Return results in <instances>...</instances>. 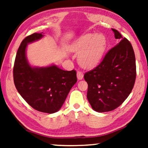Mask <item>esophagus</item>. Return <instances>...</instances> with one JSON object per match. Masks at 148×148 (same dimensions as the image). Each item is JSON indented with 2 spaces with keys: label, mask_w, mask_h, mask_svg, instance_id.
Wrapping results in <instances>:
<instances>
[{
  "label": "esophagus",
  "mask_w": 148,
  "mask_h": 148,
  "mask_svg": "<svg viewBox=\"0 0 148 148\" xmlns=\"http://www.w3.org/2000/svg\"><path fill=\"white\" fill-rule=\"evenodd\" d=\"M77 79H78L79 80V79H83V77H84V74L82 73V72L77 71Z\"/></svg>",
  "instance_id": "34e87169"
}]
</instances>
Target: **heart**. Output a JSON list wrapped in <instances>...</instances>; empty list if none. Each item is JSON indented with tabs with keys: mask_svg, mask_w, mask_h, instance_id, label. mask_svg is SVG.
Returning <instances> with one entry per match:
<instances>
[{
	"mask_svg": "<svg viewBox=\"0 0 148 148\" xmlns=\"http://www.w3.org/2000/svg\"><path fill=\"white\" fill-rule=\"evenodd\" d=\"M106 46V40L102 34L87 33L80 36L70 47V50L79 53L78 62L85 69L97 66L103 55Z\"/></svg>",
	"mask_w": 148,
	"mask_h": 148,
	"instance_id": "b5f03b06",
	"label": "heart"
}]
</instances>
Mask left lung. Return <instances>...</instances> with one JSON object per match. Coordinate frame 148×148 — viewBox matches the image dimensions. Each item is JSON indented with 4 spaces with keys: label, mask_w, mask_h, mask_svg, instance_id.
I'll use <instances>...</instances> for the list:
<instances>
[{
    "label": "left lung",
    "mask_w": 148,
    "mask_h": 148,
    "mask_svg": "<svg viewBox=\"0 0 148 148\" xmlns=\"http://www.w3.org/2000/svg\"><path fill=\"white\" fill-rule=\"evenodd\" d=\"M118 40L101 63L84 74L88 84L87 97L92 108L106 112L119 107L129 97L136 79V60L131 44L116 29Z\"/></svg>",
    "instance_id": "obj_1"
}]
</instances>
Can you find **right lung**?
<instances>
[{"mask_svg": "<svg viewBox=\"0 0 148 148\" xmlns=\"http://www.w3.org/2000/svg\"><path fill=\"white\" fill-rule=\"evenodd\" d=\"M44 35L33 33L27 36L17 50L13 70L17 91L34 109L53 114L61 109L72 86L76 83V72L63 71L56 65L32 67L26 57L27 44L41 39Z\"/></svg>", "mask_w": 148, "mask_h": 148, "instance_id": "obj_1", "label": "right lung"}]
</instances>
